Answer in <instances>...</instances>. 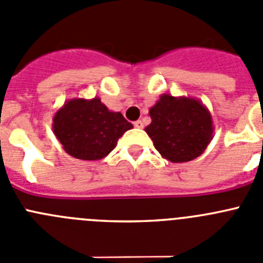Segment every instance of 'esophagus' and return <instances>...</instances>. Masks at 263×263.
<instances>
[{"label":"esophagus","mask_w":263,"mask_h":263,"mask_svg":"<svg viewBox=\"0 0 263 263\" xmlns=\"http://www.w3.org/2000/svg\"><path fill=\"white\" fill-rule=\"evenodd\" d=\"M134 126L138 127V129H142V127H143V122L141 120L136 121V122H134Z\"/></svg>","instance_id":"34e87169"}]
</instances>
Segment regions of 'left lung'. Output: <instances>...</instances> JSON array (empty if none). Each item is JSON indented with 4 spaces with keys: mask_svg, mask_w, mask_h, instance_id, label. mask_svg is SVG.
I'll return each instance as SVG.
<instances>
[{
    "mask_svg": "<svg viewBox=\"0 0 263 263\" xmlns=\"http://www.w3.org/2000/svg\"><path fill=\"white\" fill-rule=\"evenodd\" d=\"M148 115L152 124L145 132L162 158L173 163L200 157L213 138L212 115L195 97L160 95Z\"/></svg>",
    "mask_w": 263,
    "mask_h": 263,
    "instance_id": "left-lung-1",
    "label": "left lung"
}]
</instances>
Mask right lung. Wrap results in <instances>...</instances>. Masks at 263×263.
Here are the masks:
<instances>
[{
  "mask_svg": "<svg viewBox=\"0 0 263 263\" xmlns=\"http://www.w3.org/2000/svg\"><path fill=\"white\" fill-rule=\"evenodd\" d=\"M129 129L133 125L120 111L109 110L100 97L67 100L52 117L53 134L64 152L81 160L105 158Z\"/></svg>",
  "mask_w": 263,
  "mask_h": 263,
  "instance_id": "add662e5",
  "label": "right lung"
}]
</instances>
